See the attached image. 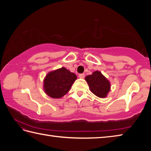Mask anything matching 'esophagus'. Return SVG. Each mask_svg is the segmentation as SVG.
<instances>
[{
    "instance_id": "esophagus-1",
    "label": "esophagus",
    "mask_w": 151,
    "mask_h": 151,
    "mask_svg": "<svg viewBox=\"0 0 151 151\" xmlns=\"http://www.w3.org/2000/svg\"><path fill=\"white\" fill-rule=\"evenodd\" d=\"M85 74H80V75H78V76H79V78H85Z\"/></svg>"
}]
</instances>
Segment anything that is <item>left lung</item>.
I'll list each match as a JSON object with an SVG mask.
<instances>
[{
  "mask_svg": "<svg viewBox=\"0 0 151 151\" xmlns=\"http://www.w3.org/2000/svg\"><path fill=\"white\" fill-rule=\"evenodd\" d=\"M91 91L100 98H105L111 89V84L100 71H94L85 77Z\"/></svg>",
  "mask_w": 151,
  "mask_h": 151,
  "instance_id": "obj_1",
  "label": "left lung"
}]
</instances>
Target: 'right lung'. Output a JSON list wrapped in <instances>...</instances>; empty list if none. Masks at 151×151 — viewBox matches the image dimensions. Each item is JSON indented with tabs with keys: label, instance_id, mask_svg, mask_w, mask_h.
<instances>
[{
	"label": "right lung",
	"instance_id": "obj_1",
	"mask_svg": "<svg viewBox=\"0 0 151 151\" xmlns=\"http://www.w3.org/2000/svg\"><path fill=\"white\" fill-rule=\"evenodd\" d=\"M76 78L75 73L65 67L51 71L44 79V91L51 98L60 99L70 91Z\"/></svg>",
	"mask_w": 151,
	"mask_h": 151
}]
</instances>
